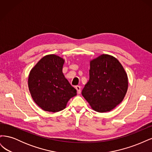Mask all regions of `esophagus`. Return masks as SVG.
<instances>
[{
    "label": "esophagus",
    "mask_w": 152,
    "mask_h": 152,
    "mask_svg": "<svg viewBox=\"0 0 152 152\" xmlns=\"http://www.w3.org/2000/svg\"><path fill=\"white\" fill-rule=\"evenodd\" d=\"M80 86H75V89H77V93L78 94H80V93H81V91H80Z\"/></svg>",
    "instance_id": "1"
}]
</instances>
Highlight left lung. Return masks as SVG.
I'll list each match as a JSON object with an SVG mask.
<instances>
[{
    "label": "left lung",
    "mask_w": 152,
    "mask_h": 152,
    "mask_svg": "<svg viewBox=\"0 0 152 152\" xmlns=\"http://www.w3.org/2000/svg\"><path fill=\"white\" fill-rule=\"evenodd\" d=\"M127 88V75L117 58L102 54L90 61L89 80L82 94L96 112H107L115 108Z\"/></svg>",
    "instance_id": "left-lung-1"
}]
</instances>
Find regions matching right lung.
Listing matches in <instances>:
<instances>
[{"label": "right lung", "instance_id": "add662e5", "mask_svg": "<svg viewBox=\"0 0 152 152\" xmlns=\"http://www.w3.org/2000/svg\"><path fill=\"white\" fill-rule=\"evenodd\" d=\"M65 59L55 54L44 56L31 69L28 88L35 103L44 111L58 112L66 108L77 90L63 73Z\"/></svg>", "mask_w": 152, "mask_h": 152}]
</instances>
